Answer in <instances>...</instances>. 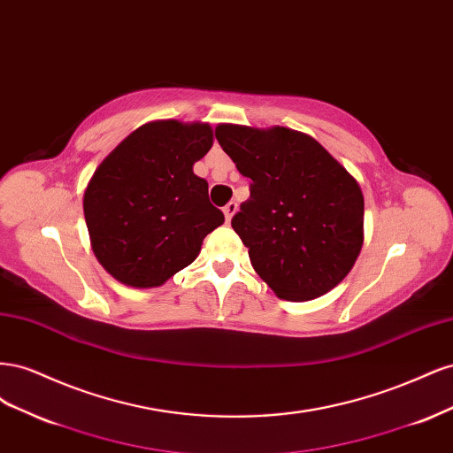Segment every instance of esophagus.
I'll list each match as a JSON object with an SVG mask.
<instances>
[{
    "mask_svg": "<svg viewBox=\"0 0 453 453\" xmlns=\"http://www.w3.org/2000/svg\"><path fill=\"white\" fill-rule=\"evenodd\" d=\"M236 210H238V205H236V202H228L225 208H223V213H225V219H226V223H230V219L234 217V213H236Z\"/></svg>",
    "mask_w": 453,
    "mask_h": 453,
    "instance_id": "1",
    "label": "esophagus"
}]
</instances>
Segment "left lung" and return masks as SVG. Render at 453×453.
<instances>
[{"mask_svg": "<svg viewBox=\"0 0 453 453\" xmlns=\"http://www.w3.org/2000/svg\"><path fill=\"white\" fill-rule=\"evenodd\" d=\"M215 138L253 181L232 228L255 272L276 296L293 303L334 289L365 242L357 180L304 132L219 125Z\"/></svg>", "mask_w": 453, "mask_h": 453, "instance_id": "8db88e82", "label": "left lung"}]
</instances>
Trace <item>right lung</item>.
<instances>
[{
  "instance_id": "right-lung-1",
  "label": "right lung",
  "mask_w": 453,
  "mask_h": 453,
  "mask_svg": "<svg viewBox=\"0 0 453 453\" xmlns=\"http://www.w3.org/2000/svg\"><path fill=\"white\" fill-rule=\"evenodd\" d=\"M213 145L208 122L153 120L109 153L85 188L90 248L111 276L135 289L166 283L225 223L193 166Z\"/></svg>"
}]
</instances>
